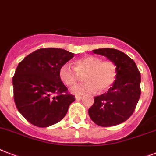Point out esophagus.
Returning a JSON list of instances; mask_svg holds the SVG:
<instances>
[{"instance_id":"1","label":"esophagus","mask_w":156,"mask_h":156,"mask_svg":"<svg viewBox=\"0 0 156 156\" xmlns=\"http://www.w3.org/2000/svg\"><path fill=\"white\" fill-rule=\"evenodd\" d=\"M76 100H82V96H76Z\"/></svg>"}]
</instances>
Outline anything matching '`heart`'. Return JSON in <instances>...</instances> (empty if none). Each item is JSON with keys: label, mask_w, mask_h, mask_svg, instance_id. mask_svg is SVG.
I'll list each match as a JSON object with an SVG mask.
<instances>
[{"label": "heart", "mask_w": 156, "mask_h": 156, "mask_svg": "<svg viewBox=\"0 0 156 156\" xmlns=\"http://www.w3.org/2000/svg\"><path fill=\"white\" fill-rule=\"evenodd\" d=\"M85 83L76 85L71 89L75 95L94 93L99 90L103 92L114 84L117 78V68L112 60H102L96 56H85L77 59L74 62V69L69 64H64L59 70L60 80L65 85L71 87L75 85L83 76Z\"/></svg>", "instance_id": "obj_1"}]
</instances>
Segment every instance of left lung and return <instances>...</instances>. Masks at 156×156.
<instances>
[{
	"mask_svg": "<svg viewBox=\"0 0 156 156\" xmlns=\"http://www.w3.org/2000/svg\"><path fill=\"white\" fill-rule=\"evenodd\" d=\"M93 52L106 56L115 63L117 78L108 92L94 97V104L88 109V114L99 126L118 125L133 114L140 100V71L135 61L121 51L104 48L93 50Z\"/></svg>",
	"mask_w": 156,
	"mask_h": 156,
	"instance_id": "obj_1",
	"label": "left lung"
}]
</instances>
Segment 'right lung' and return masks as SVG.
Listing matches in <instances>:
<instances>
[{
    "label": "right lung",
    "mask_w": 156,
    "mask_h": 156,
    "mask_svg": "<svg viewBox=\"0 0 156 156\" xmlns=\"http://www.w3.org/2000/svg\"><path fill=\"white\" fill-rule=\"evenodd\" d=\"M74 56L56 48H40L23 59L12 77L14 101L30 123L47 127L60 122L75 96L59 76L60 67Z\"/></svg>",
    "instance_id": "add662e5"
}]
</instances>
